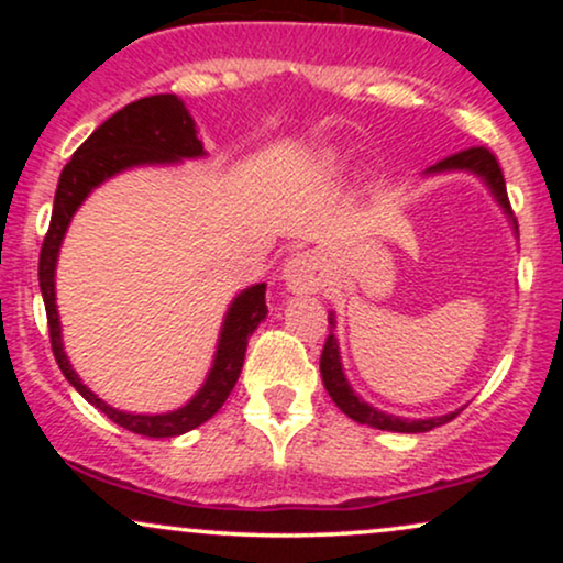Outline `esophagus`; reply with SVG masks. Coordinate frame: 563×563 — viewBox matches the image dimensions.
<instances>
[{
    "label": "esophagus",
    "mask_w": 563,
    "mask_h": 563,
    "mask_svg": "<svg viewBox=\"0 0 563 563\" xmlns=\"http://www.w3.org/2000/svg\"><path fill=\"white\" fill-rule=\"evenodd\" d=\"M283 280L294 294H318L325 286V262L318 251H299L283 267Z\"/></svg>",
    "instance_id": "1"
}]
</instances>
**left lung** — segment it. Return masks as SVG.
<instances>
[{"instance_id": "8db88e82", "label": "left lung", "mask_w": 563, "mask_h": 563, "mask_svg": "<svg viewBox=\"0 0 563 563\" xmlns=\"http://www.w3.org/2000/svg\"><path fill=\"white\" fill-rule=\"evenodd\" d=\"M452 169L479 174L484 183L489 185V190L495 192L497 203L503 206V211H506L508 217H514V209H510V200L506 192V179H503V169L489 147L476 145V147H466V151H457V153H452V156L439 161L437 166H431L429 172H452ZM516 232H519V224H516ZM328 325H331V333H328L325 346H322V354H320L322 384H325V391L331 394L333 402L339 405V410L346 412L352 421L367 423V426H373V429H380V431H405V434H418V431H429V429H434V426L448 423L457 416V412H450V416L426 418V421H407V418L386 416V412H380V410H376V407L363 402V399L352 391V386L346 384L344 371H341L339 344H335V335H333V328H335L333 318H328Z\"/></svg>"}]
</instances>
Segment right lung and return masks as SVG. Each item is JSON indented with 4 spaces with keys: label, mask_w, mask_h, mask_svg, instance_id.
<instances>
[{
    "label": "right lung",
    "mask_w": 563,
    "mask_h": 563,
    "mask_svg": "<svg viewBox=\"0 0 563 563\" xmlns=\"http://www.w3.org/2000/svg\"><path fill=\"white\" fill-rule=\"evenodd\" d=\"M203 156V145L196 137V126L187 115L183 100L177 95H153L142 97L137 102H129L111 119L102 121L100 126L81 142L74 158L63 166L60 183H57L53 219H49V230L44 235L42 254H38V288L44 296V309H47V325H49V344L53 354L60 365L63 376L70 380L76 391L95 405L97 410L106 412L113 423L124 426L142 437H177L185 431L196 429L206 423L211 416L224 405L230 397L232 386H235L241 367L245 360V346H249V335L256 331V325L267 314V301H264V290L267 286L245 288L235 301L230 303V312L224 318L222 335H219L214 367H211L209 378L200 386V391L179 410L166 412V416H132V412L113 410L111 405L102 402L97 394H92L76 376L74 367L68 365L66 352H63L60 339V320H57L55 307V264L57 251H60L63 235H66L70 217L79 209L81 200L89 196V190L100 183H106L113 174L129 169V166L140 164H172L179 158H196Z\"/></svg>",
    "instance_id": "1"
}]
</instances>
